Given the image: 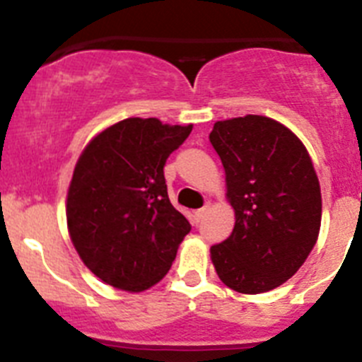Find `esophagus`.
<instances>
[{
    "label": "esophagus",
    "instance_id": "1",
    "mask_svg": "<svg viewBox=\"0 0 362 362\" xmlns=\"http://www.w3.org/2000/svg\"><path fill=\"white\" fill-rule=\"evenodd\" d=\"M207 209H209V204L204 205V207H202V209H198L197 213H194V221H197V223H200L202 218H204V214L207 213Z\"/></svg>",
    "mask_w": 362,
    "mask_h": 362
}]
</instances>
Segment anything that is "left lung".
Listing matches in <instances>:
<instances>
[{"mask_svg":"<svg viewBox=\"0 0 362 362\" xmlns=\"http://www.w3.org/2000/svg\"><path fill=\"white\" fill-rule=\"evenodd\" d=\"M226 169L234 229L211 247L216 274L242 294H262L298 272L317 242L321 189L307 148L269 117L218 120L209 135Z\"/></svg>","mask_w":362,"mask_h":362,"instance_id":"1","label":"left lung"}]
</instances>
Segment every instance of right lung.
Returning <instances> with one entry per match:
<instances>
[{"mask_svg": "<svg viewBox=\"0 0 362 362\" xmlns=\"http://www.w3.org/2000/svg\"><path fill=\"white\" fill-rule=\"evenodd\" d=\"M191 129L133 117L84 148L68 189L66 221L83 263L104 283L142 292L173 265L191 226L169 202L164 165Z\"/></svg>", "mask_w": 362, "mask_h": 362, "instance_id": "right-lung-1", "label": "right lung"}]
</instances>
